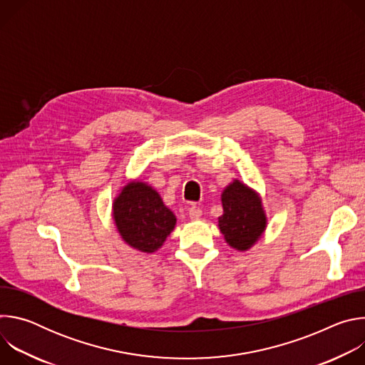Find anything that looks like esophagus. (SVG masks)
I'll use <instances>...</instances> for the list:
<instances>
[{"label":"esophagus","mask_w":365,"mask_h":365,"mask_svg":"<svg viewBox=\"0 0 365 365\" xmlns=\"http://www.w3.org/2000/svg\"><path fill=\"white\" fill-rule=\"evenodd\" d=\"M189 217L190 220H199L202 217V210L199 206H190L189 207Z\"/></svg>","instance_id":"1"}]
</instances>
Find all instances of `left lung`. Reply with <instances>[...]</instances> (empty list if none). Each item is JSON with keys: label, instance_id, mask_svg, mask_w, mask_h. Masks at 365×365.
I'll return each mask as SVG.
<instances>
[{"label": "left lung", "instance_id": "obj_1", "mask_svg": "<svg viewBox=\"0 0 365 365\" xmlns=\"http://www.w3.org/2000/svg\"><path fill=\"white\" fill-rule=\"evenodd\" d=\"M224 214L218 218L225 241L235 250H248L266 230L262 199L240 180H234L221 195Z\"/></svg>", "mask_w": 365, "mask_h": 365}]
</instances>
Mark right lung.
<instances>
[{
    "label": "right lung",
    "mask_w": 365,
    "mask_h": 365,
    "mask_svg": "<svg viewBox=\"0 0 365 365\" xmlns=\"http://www.w3.org/2000/svg\"><path fill=\"white\" fill-rule=\"evenodd\" d=\"M114 221L123 240L143 252H154L176 225V217L151 186L131 182L115 197Z\"/></svg>",
    "instance_id": "1"
}]
</instances>
